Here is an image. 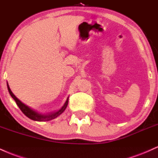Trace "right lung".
<instances>
[{
	"label": "right lung",
	"mask_w": 158,
	"mask_h": 158,
	"mask_svg": "<svg viewBox=\"0 0 158 158\" xmlns=\"http://www.w3.org/2000/svg\"><path fill=\"white\" fill-rule=\"evenodd\" d=\"M7 88H8V91L9 94H10V95L12 96V98L15 100V101L16 102L17 105L18 106V107H19L20 110L22 111V112H23L26 116L28 117V118H30L31 120H35V121H49V120L55 119L57 117H58L60 114H62V113L64 112V110L66 109V107H67L69 97L67 98V99H66L64 106H63L59 110L56 111V112L47 113V114H40V113L36 112V111L33 110L32 109L29 108V107L27 106V105H25L24 103H22L20 100H18V98L15 97V95L12 92V91H11L10 88H9V86L8 83H7Z\"/></svg>",
	"instance_id": "right-lung-1"
}]
</instances>
